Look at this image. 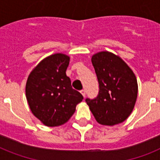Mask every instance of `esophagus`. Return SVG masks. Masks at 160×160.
I'll return each instance as SVG.
<instances>
[{
  "label": "esophagus",
  "mask_w": 160,
  "mask_h": 160,
  "mask_svg": "<svg viewBox=\"0 0 160 160\" xmlns=\"http://www.w3.org/2000/svg\"><path fill=\"white\" fill-rule=\"evenodd\" d=\"M80 93H81V95H82L83 96L85 97V90H81V91H80Z\"/></svg>",
  "instance_id": "obj_1"
}]
</instances>
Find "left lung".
I'll list each match as a JSON object with an SVG mask.
<instances>
[{
    "instance_id": "8db88e82",
    "label": "left lung",
    "mask_w": 160,
    "mask_h": 160,
    "mask_svg": "<svg viewBox=\"0 0 160 160\" xmlns=\"http://www.w3.org/2000/svg\"><path fill=\"white\" fill-rule=\"evenodd\" d=\"M91 61L100 91L95 99L85 101L99 124L108 126L120 124L130 115L136 103V76L119 55L109 51L93 55Z\"/></svg>"
}]
</instances>
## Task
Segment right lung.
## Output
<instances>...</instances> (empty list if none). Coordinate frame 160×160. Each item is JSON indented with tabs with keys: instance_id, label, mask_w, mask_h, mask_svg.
Instances as JSON below:
<instances>
[{
	"instance_id": "right-lung-1",
	"label": "right lung",
	"mask_w": 160,
	"mask_h": 160,
	"mask_svg": "<svg viewBox=\"0 0 160 160\" xmlns=\"http://www.w3.org/2000/svg\"><path fill=\"white\" fill-rule=\"evenodd\" d=\"M70 56L55 53L41 60L30 73L26 96L32 114L46 126L62 125L75 113L83 96L71 87L66 69Z\"/></svg>"
}]
</instances>
